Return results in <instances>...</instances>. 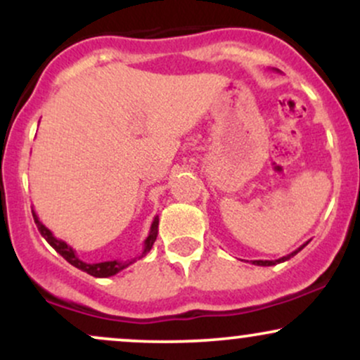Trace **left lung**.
<instances>
[{"instance_id": "1", "label": "left lung", "mask_w": 360, "mask_h": 360, "mask_svg": "<svg viewBox=\"0 0 360 360\" xmlns=\"http://www.w3.org/2000/svg\"><path fill=\"white\" fill-rule=\"evenodd\" d=\"M307 245H308V242L303 243V245H301V247H298V249H296L295 252H291V254L284 255V257H281L278 260H252V264H255V266H276V264L284 262V260H289L291 257H295V255L298 254L300 250H303V247H307Z\"/></svg>"}]
</instances>
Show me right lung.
Wrapping results in <instances>:
<instances>
[{
  "label": "right lung",
  "instance_id": "1",
  "mask_svg": "<svg viewBox=\"0 0 360 360\" xmlns=\"http://www.w3.org/2000/svg\"><path fill=\"white\" fill-rule=\"evenodd\" d=\"M32 214H34V220H35V225L37 229H39V232L42 237L47 240L51 245L56 249L59 254L68 260L69 264L74 267H77V269L88 272V274L94 276V278H110V276H115L118 274L120 271L127 269L128 266H131L134 262H137L139 259L146 257V255L150 252L152 245H154L155 238H157V232H159V217L154 218V221H152L150 225V232H148L146 242H143V250L142 254L137 255V257H131V259H127V260H105V262H94V264H88L84 262V260H81L77 257L76 250L72 249L71 245H68L64 240H60V238H57L56 235H53L51 230L47 229V226L44 225L42 221L39 220V217H37L35 210H32Z\"/></svg>",
  "mask_w": 360,
  "mask_h": 360
}]
</instances>
